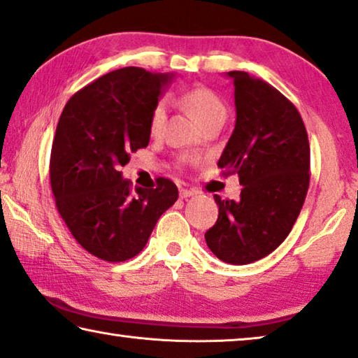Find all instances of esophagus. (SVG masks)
<instances>
[{"mask_svg":"<svg viewBox=\"0 0 358 358\" xmlns=\"http://www.w3.org/2000/svg\"><path fill=\"white\" fill-rule=\"evenodd\" d=\"M191 196H194V191L185 189V188L180 189V197H181V199H188V197H191Z\"/></svg>","mask_w":358,"mask_h":358,"instance_id":"obj_1","label":"esophagus"}]
</instances>
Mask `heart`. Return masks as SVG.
Wrapping results in <instances>:
<instances>
[{"mask_svg": "<svg viewBox=\"0 0 358 358\" xmlns=\"http://www.w3.org/2000/svg\"><path fill=\"white\" fill-rule=\"evenodd\" d=\"M178 103L188 110L192 117L201 124V127L212 121H224L228 110L217 94L207 87L197 86L185 90L183 94L178 95ZM167 119V106L164 101H159L151 110L150 115V134L159 135L162 132L164 124Z\"/></svg>", "mask_w": 358, "mask_h": 358, "instance_id": "1", "label": "heart"}]
</instances>
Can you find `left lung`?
Returning <instances> with one entry per match:
<instances>
[{
  "instance_id": "obj_1",
  "label": "left lung",
  "mask_w": 358,
  "mask_h": 358,
  "mask_svg": "<svg viewBox=\"0 0 358 358\" xmlns=\"http://www.w3.org/2000/svg\"><path fill=\"white\" fill-rule=\"evenodd\" d=\"M236 126L218 161L239 175L237 201L215 194L218 220L206 232L210 250L229 264L268 257L290 234L309 188L308 132L290 100L245 71H229Z\"/></svg>"
}]
</instances>
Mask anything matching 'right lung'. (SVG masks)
Returning a JSON list of instances; mask_svg holds the SVG:
<instances>
[{"label": "right lung", "instance_id": "1", "mask_svg": "<svg viewBox=\"0 0 358 358\" xmlns=\"http://www.w3.org/2000/svg\"><path fill=\"white\" fill-rule=\"evenodd\" d=\"M172 79V73L121 68L78 90L62 111L49 166L55 206L79 245L100 259L138 255L178 199L169 178L132 191L121 172L130 152L148 146L151 110Z\"/></svg>", "mask_w": 358, "mask_h": 358}]
</instances>
